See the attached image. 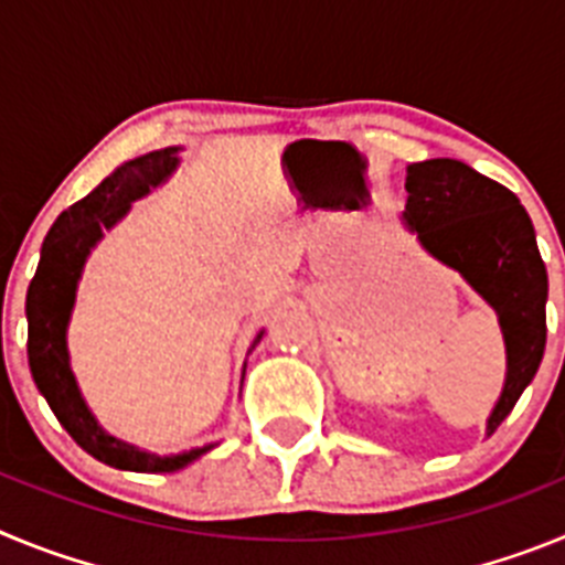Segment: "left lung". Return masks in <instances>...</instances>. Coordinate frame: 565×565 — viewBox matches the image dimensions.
I'll return each mask as SVG.
<instances>
[{"mask_svg": "<svg viewBox=\"0 0 565 565\" xmlns=\"http://www.w3.org/2000/svg\"><path fill=\"white\" fill-rule=\"evenodd\" d=\"M402 221L433 257L456 268L495 308L507 342V382L487 436L535 379L546 348L548 277L535 226L515 194L452 158L407 167Z\"/></svg>", "mask_w": 565, "mask_h": 565, "instance_id": "1", "label": "left lung"}]
</instances>
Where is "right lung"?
Masks as SVG:
<instances>
[{
	"label": "right lung",
	"instance_id": "right-lung-1",
	"mask_svg": "<svg viewBox=\"0 0 565 565\" xmlns=\"http://www.w3.org/2000/svg\"><path fill=\"white\" fill-rule=\"evenodd\" d=\"M178 149L181 147L154 149L135 161H127L109 178H104L87 198L64 209L44 237L42 259H39L36 277L30 279L28 302H24L30 373L39 393L47 398L50 411L56 413L64 430L82 450L109 467L132 469V472H174L198 461L214 444L181 452V456H154L104 433L82 398L76 376L70 371L67 326L89 252L96 248L104 232L129 212V203L149 194V189L161 186L174 172V167L181 163ZM259 339H263V331L257 333L254 344Z\"/></svg>",
	"mask_w": 565,
	"mask_h": 565
}]
</instances>
